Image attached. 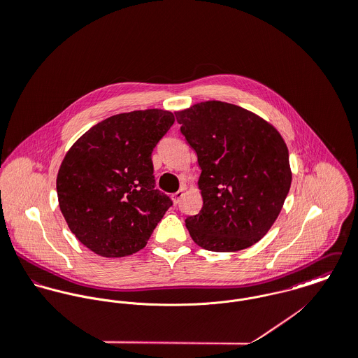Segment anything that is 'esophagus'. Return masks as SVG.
I'll list each match as a JSON object with an SVG mask.
<instances>
[{"label":"esophagus","mask_w":358,"mask_h":358,"mask_svg":"<svg viewBox=\"0 0 358 358\" xmlns=\"http://www.w3.org/2000/svg\"><path fill=\"white\" fill-rule=\"evenodd\" d=\"M182 197H183V190H178L176 193L172 194V200H173L175 204H179V201L182 200Z\"/></svg>","instance_id":"34e87169"}]
</instances>
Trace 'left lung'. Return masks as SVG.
<instances>
[{
  "instance_id": "obj_1",
  "label": "left lung",
  "mask_w": 358,
  "mask_h": 358,
  "mask_svg": "<svg viewBox=\"0 0 358 358\" xmlns=\"http://www.w3.org/2000/svg\"><path fill=\"white\" fill-rule=\"evenodd\" d=\"M201 168L203 208L186 217L193 241L215 252L256 244L275 222L292 173L287 145L254 113L210 101L175 113Z\"/></svg>"
}]
</instances>
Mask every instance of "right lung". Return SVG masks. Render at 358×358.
Instances as JSON below:
<instances>
[{
	"label": "right lung",
	"instance_id": "add662e5",
	"mask_svg": "<svg viewBox=\"0 0 358 358\" xmlns=\"http://www.w3.org/2000/svg\"><path fill=\"white\" fill-rule=\"evenodd\" d=\"M175 121L171 111L113 115L85 132L57 173L60 210L81 244L106 257L142 250L172 200L155 189L152 153Z\"/></svg>",
	"mask_w": 358,
	"mask_h": 358
}]
</instances>
